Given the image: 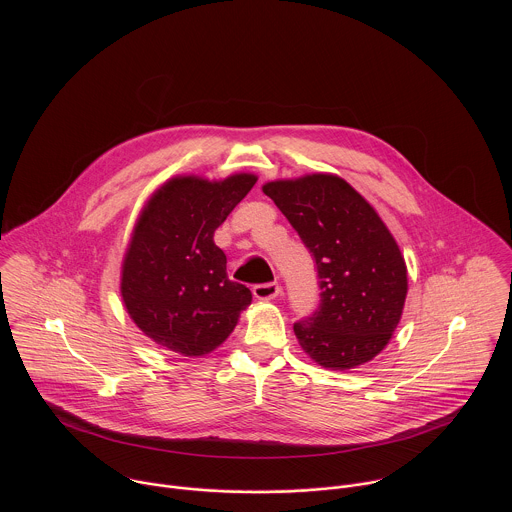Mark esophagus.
Here are the masks:
<instances>
[{
  "label": "esophagus",
  "instance_id": "obj_1",
  "mask_svg": "<svg viewBox=\"0 0 512 512\" xmlns=\"http://www.w3.org/2000/svg\"><path fill=\"white\" fill-rule=\"evenodd\" d=\"M280 284L278 282H266V284H256L252 288V293L258 297V299H274L278 293H280Z\"/></svg>",
  "mask_w": 512,
  "mask_h": 512
}]
</instances>
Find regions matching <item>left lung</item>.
Returning <instances> with one entry per match:
<instances>
[{
  "label": "left lung",
  "mask_w": 512,
  "mask_h": 512,
  "mask_svg": "<svg viewBox=\"0 0 512 512\" xmlns=\"http://www.w3.org/2000/svg\"><path fill=\"white\" fill-rule=\"evenodd\" d=\"M264 193L290 220L317 268L319 305L293 323L301 349L331 370L368 363L390 341L408 292L396 240L341 177L274 181Z\"/></svg>",
  "instance_id": "left-lung-1"
}]
</instances>
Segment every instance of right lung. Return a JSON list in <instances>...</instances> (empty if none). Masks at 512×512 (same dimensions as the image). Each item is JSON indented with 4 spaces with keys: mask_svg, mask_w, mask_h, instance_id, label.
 Instances as JSON below:
<instances>
[{
    "mask_svg": "<svg viewBox=\"0 0 512 512\" xmlns=\"http://www.w3.org/2000/svg\"><path fill=\"white\" fill-rule=\"evenodd\" d=\"M254 183L246 173L220 183L179 177L147 203L124 260L122 297L157 345L183 357L207 355L252 301L246 286L228 280L213 234Z\"/></svg>",
    "mask_w": 512,
    "mask_h": 512,
    "instance_id": "obj_1",
    "label": "right lung"
}]
</instances>
